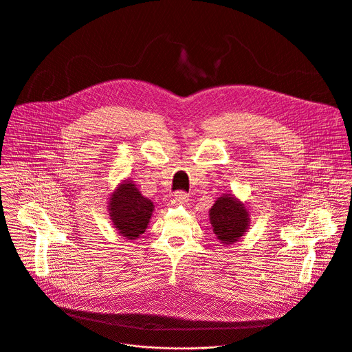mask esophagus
<instances>
[{
    "label": "esophagus",
    "mask_w": 352,
    "mask_h": 352,
    "mask_svg": "<svg viewBox=\"0 0 352 352\" xmlns=\"http://www.w3.org/2000/svg\"><path fill=\"white\" fill-rule=\"evenodd\" d=\"M173 197H174V200L175 201H178V203H185L186 200H188V193L186 192H182V190H178V192H175L174 195H173Z\"/></svg>",
    "instance_id": "esophagus-1"
}]
</instances>
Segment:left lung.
Listing matches in <instances>:
<instances>
[{
    "instance_id": "8db88e82",
    "label": "left lung",
    "mask_w": 352,
    "mask_h": 352,
    "mask_svg": "<svg viewBox=\"0 0 352 352\" xmlns=\"http://www.w3.org/2000/svg\"><path fill=\"white\" fill-rule=\"evenodd\" d=\"M212 232L223 245H233L242 239L250 226L246 206L233 195H222L208 211Z\"/></svg>"
}]
</instances>
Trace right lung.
<instances>
[{"mask_svg":"<svg viewBox=\"0 0 352 352\" xmlns=\"http://www.w3.org/2000/svg\"><path fill=\"white\" fill-rule=\"evenodd\" d=\"M107 204L114 228L127 241H135L142 235L155 210L151 199L142 196L130 179L117 186Z\"/></svg>","mask_w":352,"mask_h":352,"instance_id":"right-lung-1","label":"right lung"}]
</instances>
